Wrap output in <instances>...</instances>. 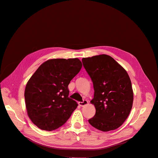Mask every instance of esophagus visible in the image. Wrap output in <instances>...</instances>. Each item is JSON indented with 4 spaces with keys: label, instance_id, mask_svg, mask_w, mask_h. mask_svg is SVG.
Returning <instances> with one entry per match:
<instances>
[{
    "label": "esophagus",
    "instance_id": "esophagus-1",
    "mask_svg": "<svg viewBox=\"0 0 158 158\" xmlns=\"http://www.w3.org/2000/svg\"><path fill=\"white\" fill-rule=\"evenodd\" d=\"M88 103V102L87 101V100H84V101L82 102H79L78 103V104H79V106H81V107H84V106H86V105Z\"/></svg>",
    "mask_w": 158,
    "mask_h": 158
}]
</instances>
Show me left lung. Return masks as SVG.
<instances>
[{
    "label": "left lung",
    "mask_w": 158,
    "mask_h": 158,
    "mask_svg": "<svg viewBox=\"0 0 158 158\" xmlns=\"http://www.w3.org/2000/svg\"><path fill=\"white\" fill-rule=\"evenodd\" d=\"M82 61L94 89L91 103L96 111L88 122L103 132L115 130L125 121L132 107L133 91L129 76L107 55L83 58Z\"/></svg>",
    "instance_id": "8db88e82"
}]
</instances>
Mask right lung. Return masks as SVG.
<instances>
[{
    "instance_id": "add662e5",
    "label": "right lung",
    "mask_w": 158,
    "mask_h": 158,
    "mask_svg": "<svg viewBox=\"0 0 158 158\" xmlns=\"http://www.w3.org/2000/svg\"><path fill=\"white\" fill-rule=\"evenodd\" d=\"M82 64L77 59H55L44 62L26 84L24 97L28 117L41 130L59 128L78 106L69 97L68 85Z\"/></svg>"
}]
</instances>
